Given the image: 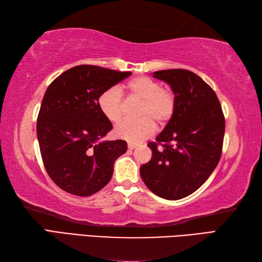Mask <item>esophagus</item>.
Instances as JSON below:
<instances>
[{
    "mask_svg": "<svg viewBox=\"0 0 262 262\" xmlns=\"http://www.w3.org/2000/svg\"><path fill=\"white\" fill-rule=\"evenodd\" d=\"M128 148H129V149H134V148H136V145H135V144L129 143V144H128Z\"/></svg>",
    "mask_w": 262,
    "mask_h": 262,
    "instance_id": "1",
    "label": "esophagus"
}]
</instances>
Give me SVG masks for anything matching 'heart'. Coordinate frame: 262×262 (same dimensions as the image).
Here are the masks:
<instances>
[{"instance_id": "heart-1", "label": "heart", "mask_w": 262, "mask_h": 262, "mask_svg": "<svg viewBox=\"0 0 262 262\" xmlns=\"http://www.w3.org/2000/svg\"><path fill=\"white\" fill-rule=\"evenodd\" d=\"M126 90L133 98L142 100L137 110L140 119L124 120L115 128V135L129 143H140L153 134L155 124L163 126L171 120L176 110V94L170 88L162 86L148 76H137L126 84ZM101 114L111 122L121 119L124 111L122 93L118 86L104 90L98 98Z\"/></svg>"}]
</instances>
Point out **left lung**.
<instances>
[{
    "instance_id": "8db88e82",
    "label": "left lung",
    "mask_w": 262,
    "mask_h": 262,
    "mask_svg": "<svg viewBox=\"0 0 262 262\" xmlns=\"http://www.w3.org/2000/svg\"><path fill=\"white\" fill-rule=\"evenodd\" d=\"M153 76L169 83L176 110L155 142L147 144L152 158L140 172L153 193L177 200L196 191L219 164L225 118L215 91L197 74L177 69Z\"/></svg>"
}]
</instances>
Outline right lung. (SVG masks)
Masks as SVG:
<instances>
[{"label":"right lung","instance_id":"right-lung-1","mask_svg":"<svg viewBox=\"0 0 262 262\" xmlns=\"http://www.w3.org/2000/svg\"><path fill=\"white\" fill-rule=\"evenodd\" d=\"M130 74L79 65L47 88L37 118V137L43 166L64 191L88 197L110 181L115 161L127 151V143L99 142L113 124L100 111L98 98Z\"/></svg>","mask_w":262,"mask_h":262}]
</instances>
